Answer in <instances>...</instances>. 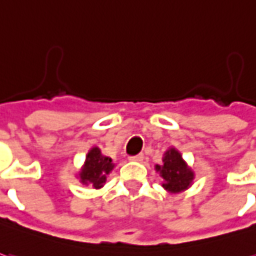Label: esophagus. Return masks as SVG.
<instances>
[{
  "label": "esophagus",
  "mask_w": 256,
  "mask_h": 256,
  "mask_svg": "<svg viewBox=\"0 0 256 256\" xmlns=\"http://www.w3.org/2000/svg\"><path fill=\"white\" fill-rule=\"evenodd\" d=\"M128 160H132V162H138V163H140V162H143V160H144V156H143V154L132 156V157H130Z\"/></svg>",
  "instance_id": "obj_1"
}]
</instances>
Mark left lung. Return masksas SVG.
Instances as JSON below:
<instances>
[{
    "mask_svg": "<svg viewBox=\"0 0 256 256\" xmlns=\"http://www.w3.org/2000/svg\"><path fill=\"white\" fill-rule=\"evenodd\" d=\"M156 172L163 178L162 187L170 194H177L191 187L196 174L176 147H170L163 154V163L156 164Z\"/></svg>",
    "mask_w": 256,
    "mask_h": 256,
    "instance_id": "obj_1",
    "label": "left lung"
}]
</instances>
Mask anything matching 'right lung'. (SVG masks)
Returning a JSON list of instances; mask_svg holds the SVG:
<instances>
[{"mask_svg":"<svg viewBox=\"0 0 256 256\" xmlns=\"http://www.w3.org/2000/svg\"><path fill=\"white\" fill-rule=\"evenodd\" d=\"M114 168V163L110 157L102 154L99 147H92L84 158V163L78 172V178L84 186H90L93 188L99 190L104 186L106 177Z\"/></svg>","mask_w":256,"mask_h":256,"instance_id":"right-lung-1","label":"right lung"}]
</instances>
